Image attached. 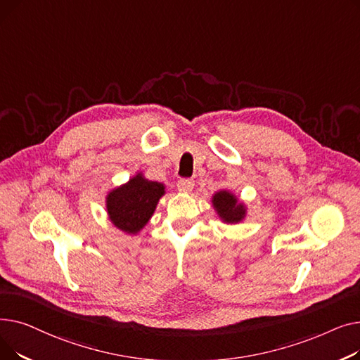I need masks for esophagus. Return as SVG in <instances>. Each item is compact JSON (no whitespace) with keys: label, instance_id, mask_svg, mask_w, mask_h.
Returning a JSON list of instances; mask_svg holds the SVG:
<instances>
[{"label":"esophagus","instance_id":"1","mask_svg":"<svg viewBox=\"0 0 360 360\" xmlns=\"http://www.w3.org/2000/svg\"><path fill=\"white\" fill-rule=\"evenodd\" d=\"M176 186H178V190H179L181 193H191L193 188H194V181H193V179L184 178V179H179V181H178Z\"/></svg>","mask_w":360,"mask_h":360}]
</instances>
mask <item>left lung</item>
Here are the masks:
<instances>
[{"label": "left lung", "mask_w": 360, "mask_h": 360, "mask_svg": "<svg viewBox=\"0 0 360 360\" xmlns=\"http://www.w3.org/2000/svg\"><path fill=\"white\" fill-rule=\"evenodd\" d=\"M212 202L219 217L224 223H239L247 216V207H245V204L239 202L236 195L226 190L216 193Z\"/></svg>", "instance_id": "left-lung-1"}]
</instances>
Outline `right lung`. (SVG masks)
<instances>
[{"label":"right lung","instance_id":"right-lung-1","mask_svg":"<svg viewBox=\"0 0 360 360\" xmlns=\"http://www.w3.org/2000/svg\"><path fill=\"white\" fill-rule=\"evenodd\" d=\"M163 194V184L148 181L143 174H137L106 195L109 220L120 231L136 235L153 216Z\"/></svg>","mask_w":360,"mask_h":360}]
</instances>
